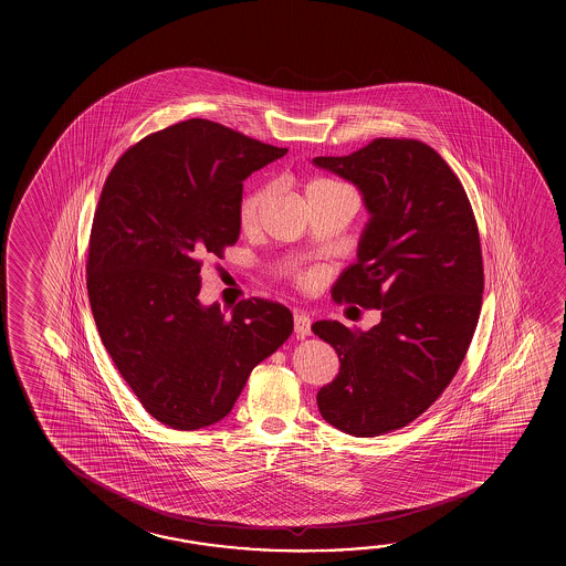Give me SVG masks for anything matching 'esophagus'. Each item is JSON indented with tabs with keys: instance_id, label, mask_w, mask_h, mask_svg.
Wrapping results in <instances>:
<instances>
[{
	"instance_id": "obj_1",
	"label": "esophagus",
	"mask_w": 566,
	"mask_h": 566,
	"mask_svg": "<svg viewBox=\"0 0 566 566\" xmlns=\"http://www.w3.org/2000/svg\"><path fill=\"white\" fill-rule=\"evenodd\" d=\"M294 329H296L297 337H302V339L312 334V319H310V315L304 314V312H296L294 314Z\"/></svg>"
}]
</instances>
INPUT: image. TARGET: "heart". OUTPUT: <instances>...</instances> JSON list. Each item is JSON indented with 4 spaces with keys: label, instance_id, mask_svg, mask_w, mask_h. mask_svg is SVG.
<instances>
[{
    "label": "heart",
    "instance_id": "1",
    "mask_svg": "<svg viewBox=\"0 0 566 566\" xmlns=\"http://www.w3.org/2000/svg\"><path fill=\"white\" fill-rule=\"evenodd\" d=\"M335 189H343V186L335 184V181H329V179H314V181L306 187V195L317 193V191H335ZM264 199H266V191H264V189H256V191H252V193L247 195V197L242 199V229L251 231V229H254V227L259 224L260 207L264 203ZM314 280L312 272L297 274V282H300L302 286H312Z\"/></svg>",
    "mask_w": 566,
    "mask_h": 566
}]
</instances>
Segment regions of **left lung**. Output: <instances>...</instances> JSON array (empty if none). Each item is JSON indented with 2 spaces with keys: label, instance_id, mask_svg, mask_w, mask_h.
<instances>
[{
  "label": "left lung",
  "instance_id": "obj_1",
  "mask_svg": "<svg viewBox=\"0 0 566 566\" xmlns=\"http://www.w3.org/2000/svg\"><path fill=\"white\" fill-rule=\"evenodd\" d=\"M314 166L357 187L369 213L332 296L380 310L369 332L312 325L342 363L317 408L345 434H387L420 417L462 365L482 307L480 232L460 179L418 139H373Z\"/></svg>",
  "mask_w": 566,
  "mask_h": 566
}]
</instances>
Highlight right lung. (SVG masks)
<instances>
[{"label":"right lung","mask_w":566,"mask_h":566,"mask_svg":"<svg viewBox=\"0 0 566 566\" xmlns=\"http://www.w3.org/2000/svg\"><path fill=\"white\" fill-rule=\"evenodd\" d=\"M286 148L191 118L132 146L94 213L86 287L112 361L151 417L176 430L223 420L294 317L262 297L227 317L203 306L201 259L241 234L242 181Z\"/></svg>","instance_id":"1"}]
</instances>
